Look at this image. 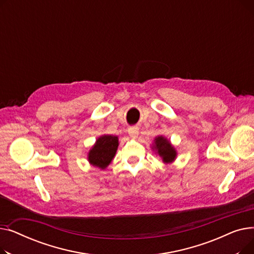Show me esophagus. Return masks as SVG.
<instances>
[{
    "mask_svg": "<svg viewBox=\"0 0 254 254\" xmlns=\"http://www.w3.org/2000/svg\"><path fill=\"white\" fill-rule=\"evenodd\" d=\"M128 135L131 139H136L138 138V135H139V129L138 127H131L128 128Z\"/></svg>",
    "mask_w": 254,
    "mask_h": 254,
    "instance_id": "34e87169",
    "label": "esophagus"
}]
</instances>
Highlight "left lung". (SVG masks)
Returning <instances> with one entry per match:
<instances>
[{"mask_svg":"<svg viewBox=\"0 0 254 254\" xmlns=\"http://www.w3.org/2000/svg\"><path fill=\"white\" fill-rule=\"evenodd\" d=\"M151 149L155 154H158L163 159L164 164H172L177 157V150L172 145L171 141L164 136H157L154 138Z\"/></svg>","mask_w":254,"mask_h":254,"instance_id":"left-lung-1","label":"left lung"}]
</instances>
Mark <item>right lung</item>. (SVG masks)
Masks as SVG:
<instances>
[{
	"label": "right lung",
	"mask_w": 254,
	"mask_h": 254,
	"mask_svg": "<svg viewBox=\"0 0 254 254\" xmlns=\"http://www.w3.org/2000/svg\"><path fill=\"white\" fill-rule=\"evenodd\" d=\"M118 145L119 142L117 136H100L87 153L88 163L92 167L105 170L113 161L118 148Z\"/></svg>",
	"instance_id": "right-lung-1"
}]
</instances>
